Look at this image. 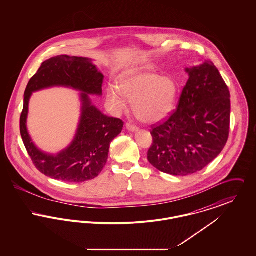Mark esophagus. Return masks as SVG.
I'll return each mask as SVG.
<instances>
[{
    "instance_id": "obj_1",
    "label": "esophagus",
    "mask_w": 256,
    "mask_h": 256,
    "mask_svg": "<svg viewBox=\"0 0 256 256\" xmlns=\"http://www.w3.org/2000/svg\"><path fill=\"white\" fill-rule=\"evenodd\" d=\"M126 130H128V132H138V128L137 126H135L134 124H126Z\"/></svg>"
}]
</instances>
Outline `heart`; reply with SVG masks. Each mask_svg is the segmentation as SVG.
Listing matches in <instances>:
<instances>
[{
  "mask_svg": "<svg viewBox=\"0 0 256 256\" xmlns=\"http://www.w3.org/2000/svg\"><path fill=\"white\" fill-rule=\"evenodd\" d=\"M180 87L174 78L143 68L122 74L118 86L106 88V100L115 113L126 110L128 100L135 116L146 124L166 119L174 108Z\"/></svg>",
  "mask_w": 256,
  "mask_h": 256,
  "instance_id": "1",
  "label": "heart"
}]
</instances>
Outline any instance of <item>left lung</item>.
Instances as JSON below:
<instances>
[{
  "label": "left lung",
  "instance_id": "8db88e82",
  "mask_svg": "<svg viewBox=\"0 0 256 256\" xmlns=\"http://www.w3.org/2000/svg\"><path fill=\"white\" fill-rule=\"evenodd\" d=\"M189 78L178 110L152 126L148 162L172 176L202 170L226 146L230 122V93L211 61L186 68Z\"/></svg>",
  "mask_w": 256,
  "mask_h": 256
}]
</instances>
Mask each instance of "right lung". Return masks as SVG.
I'll list each match as a JSON object with an SVG mask.
<instances>
[{
  "label": "right lung",
  "instance_id": "right-lung-1",
  "mask_svg": "<svg viewBox=\"0 0 256 256\" xmlns=\"http://www.w3.org/2000/svg\"><path fill=\"white\" fill-rule=\"evenodd\" d=\"M104 78L92 60L62 54L44 61L30 80L24 91L20 132L28 156L45 176L65 182H84L97 178L106 166L110 143L121 134L124 122L104 115L91 102L90 95L102 96ZM56 86L81 92V117L70 145L58 154H49L32 141L26 119L32 93Z\"/></svg>",
  "mask_w": 256,
  "mask_h": 256
}]
</instances>
